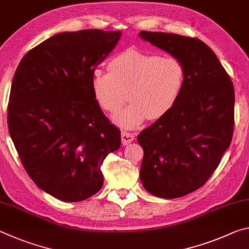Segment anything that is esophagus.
<instances>
[{"mask_svg": "<svg viewBox=\"0 0 249 249\" xmlns=\"http://www.w3.org/2000/svg\"><path fill=\"white\" fill-rule=\"evenodd\" d=\"M121 136H122V144H123L124 146L129 144V142H132L134 141V138H135L134 134L125 132V130H124V132H122Z\"/></svg>", "mask_w": 249, "mask_h": 249, "instance_id": "1", "label": "esophagus"}]
</instances>
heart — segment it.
<instances>
[{
	"label": "heart",
	"instance_id": "heart-1",
	"mask_svg": "<svg viewBox=\"0 0 249 249\" xmlns=\"http://www.w3.org/2000/svg\"><path fill=\"white\" fill-rule=\"evenodd\" d=\"M108 72L94 70L91 90L104 111L114 113L126 101L130 104L117 114L116 123L136 127L146 119L158 120L178 102L185 83L180 59L128 49L108 62Z\"/></svg>",
	"mask_w": 249,
	"mask_h": 249
}]
</instances>
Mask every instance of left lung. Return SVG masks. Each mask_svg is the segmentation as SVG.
Masks as SVG:
<instances>
[{
	"instance_id": "obj_1",
	"label": "left lung",
	"mask_w": 249,
	"mask_h": 249,
	"mask_svg": "<svg viewBox=\"0 0 249 249\" xmlns=\"http://www.w3.org/2000/svg\"><path fill=\"white\" fill-rule=\"evenodd\" d=\"M142 39L180 59L182 93L166 115L142 129L141 180L151 195L175 199L196 191L213 175L234 132L233 82L203 41L171 33L142 31Z\"/></svg>"
}]
</instances>
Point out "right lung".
<instances>
[{
	"instance_id": "obj_1",
	"label": "right lung",
	"mask_w": 249,
	"mask_h": 249,
	"mask_svg": "<svg viewBox=\"0 0 249 249\" xmlns=\"http://www.w3.org/2000/svg\"><path fill=\"white\" fill-rule=\"evenodd\" d=\"M121 32L57 34L29 50L15 71L8 132L25 170L41 190L66 202L95 195L103 160L121 146V132L91 90L96 67Z\"/></svg>"
}]
</instances>
